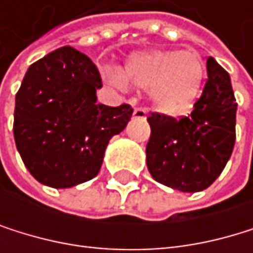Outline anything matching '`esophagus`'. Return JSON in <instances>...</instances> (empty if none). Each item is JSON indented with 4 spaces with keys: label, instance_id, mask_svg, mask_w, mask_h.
I'll list each match as a JSON object with an SVG mask.
<instances>
[{
    "label": "esophagus",
    "instance_id": "1",
    "mask_svg": "<svg viewBox=\"0 0 253 253\" xmlns=\"http://www.w3.org/2000/svg\"><path fill=\"white\" fill-rule=\"evenodd\" d=\"M133 118H138V120H145L147 118V111L142 109V108H136L133 111Z\"/></svg>",
    "mask_w": 253,
    "mask_h": 253
}]
</instances>
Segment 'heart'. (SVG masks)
I'll list each match as a JSON object with an SVG mask.
<instances>
[{
    "instance_id": "b5f03b06",
    "label": "heart",
    "mask_w": 253,
    "mask_h": 253,
    "mask_svg": "<svg viewBox=\"0 0 253 253\" xmlns=\"http://www.w3.org/2000/svg\"><path fill=\"white\" fill-rule=\"evenodd\" d=\"M120 86L130 83L136 88H149V97L165 114L187 112L197 100L205 63L194 51L149 50L130 56L121 74L112 76Z\"/></svg>"
}]
</instances>
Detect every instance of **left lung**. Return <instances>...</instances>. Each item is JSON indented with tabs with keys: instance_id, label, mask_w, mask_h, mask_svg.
Wrapping results in <instances>:
<instances>
[{
	"instance_id": "left-lung-1",
	"label": "left lung",
	"mask_w": 253,
	"mask_h": 253,
	"mask_svg": "<svg viewBox=\"0 0 253 253\" xmlns=\"http://www.w3.org/2000/svg\"><path fill=\"white\" fill-rule=\"evenodd\" d=\"M208 80L191 115L152 114L145 147L152 177L182 193L207 190L220 176L235 144L237 103L229 74L210 57Z\"/></svg>"
}]
</instances>
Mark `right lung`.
<instances>
[{
  "mask_svg": "<svg viewBox=\"0 0 253 253\" xmlns=\"http://www.w3.org/2000/svg\"><path fill=\"white\" fill-rule=\"evenodd\" d=\"M101 77L92 60L57 48L27 70L15 98L16 149L32 176L53 188L95 177L109 139L130 121L129 104H97Z\"/></svg>",
  "mask_w": 253,
  "mask_h": 253,
  "instance_id": "add662e5",
  "label": "right lung"
}]
</instances>
